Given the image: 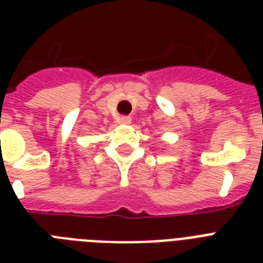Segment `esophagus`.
I'll return each instance as SVG.
<instances>
[{"label": "esophagus", "mask_w": 263, "mask_h": 263, "mask_svg": "<svg viewBox=\"0 0 263 263\" xmlns=\"http://www.w3.org/2000/svg\"><path fill=\"white\" fill-rule=\"evenodd\" d=\"M131 123V117H128V116H124V117H120V124H129Z\"/></svg>", "instance_id": "esophagus-1"}]
</instances>
